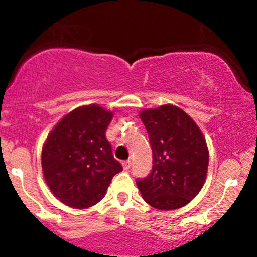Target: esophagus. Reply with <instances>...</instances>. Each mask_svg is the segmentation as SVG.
<instances>
[{
	"instance_id": "1",
	"label": "esophagus",
	"mask_w": 257,
	"mask_h": 257,
	"mask_svg": "<svg viewBox=\"0 0 257 257\" xmlns=\"http://www.w3.org/2000/svg\"><path fill=\"white\" fill-rule=\"evenodd\" d=\"M131 167H132V162H131V160H125V162H123L124 170H129V169H131Z\"/></svg>"
}]
</instances>
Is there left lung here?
Segmentation results:
<instances>
[{"label":"left lung","mask_w":257,"mask_h":257,"mask_svg":"<svg viewBox=\"0 0 257 257\" xmlns=\"http://www.w3.org/2000/svg\"><path fill=\"white\" fill-rule=\"evenodd\" d=\"M153 152L149 175L137 179L142 196L159 210L183 208L204 185L209 152L195 121L180 108L162 105L141 113Z\"/></svg>","instance_id":"obj_1"}]
</instances>
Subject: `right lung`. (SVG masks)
<instances>
[{"label": "right lung", "mask_w": 257, "mask_h": 257, "mask_svg": "<svg viewBox=\"0 0 257 257\" xmlns=\"http://www.w3.org/2000/svg\"><path fill=\"white\" fill-rule=\"evenodd\" d=\"M112 116L99 105L77 108L48 136L42 149L43 174L54 196L66 205H95L112 178L123 170L105 137Z\"/></svg>", "instance_id": "right-lung-1"}]
</instances>
